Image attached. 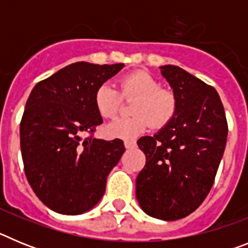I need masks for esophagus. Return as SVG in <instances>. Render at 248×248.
<instances>
[{"instance_id": "esophagus-1", "label": "esophagus", "mask_w": 248, "mask_h": 248, "mask_svg": "<svg viewBox=\"0 0 248 248\" xmlns=\"http://www.w3.org/2000/svg\"><path fill=\"white\" fill-rule=\"evenodd\" d=\"M124 145H125L126 149H133L137 146V141H135V140H125V141H124Z\"/></svg>"}]
</instances>
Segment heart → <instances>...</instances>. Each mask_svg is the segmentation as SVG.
<instances>
[{"mask_svg":"<svg viewBox=\"0 0 248 248\" xmlns=\"http://www.w3.org/2000/svg\"><path fill=\"white\" fill-rule=\"evenodd\" d=\"M124 98L137 97L131 107L130 118L114 120L105 126V135L119 139H133L144 133L149 125L163 128L174 118L176 99L170 92L161 91V85L145 72L138 71L128 74L120 80ZM119 92L110 83H103L94 93V105L100 117L110 119L119 110Z\"/></svg>","mask_w":248,"mask_h":248,"instance_id":"b5f03b06","label":"heart"}]
</instances>
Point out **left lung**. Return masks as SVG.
<instances>
[{
    "label": "left lung",
    "instance_id": "1",
    "mask_svg": "<svg viewBox=\"0 0 248 248\" xmlns=\"http://www.w3.org/2000/svg\"><path fill=\"white\" fill-rule=\"evenodd\" d=\"M176 99L175 115L138 145L146 156L137 177V200L151 217L175 221L202 203L227 140L225 109L216 89L177 65H161Z\"/></svg>",
    "mask_w": 248,
    "mask_h": 248
}]
</instances>
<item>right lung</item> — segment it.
Instances as JSON below:
<instances>
[{"mask_svg":"<svg viewBox=\"0 0 248 248\" xmlns=\"http://www.w3.org/2000/svg\"><path fill=\"white\" fill-rule=\"evenodd\" d=\"M123 67L72 63L37 83L28 97L19 126L26 177L37 198L58 214L93 209L125 151L120 139L82 138L103 123L94 93Z\"/></svg>","mask_w":248,"mask_h":248,"instance_id":"1","label":"right lung"}]
</instances>
